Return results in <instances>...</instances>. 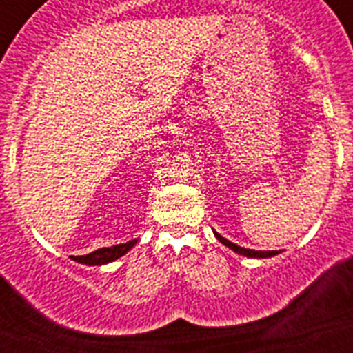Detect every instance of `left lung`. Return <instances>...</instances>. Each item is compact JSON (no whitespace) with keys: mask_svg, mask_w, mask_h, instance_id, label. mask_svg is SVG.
<instances>
[{"mask_svg":"<svg viewBox=\"0 0 353 353\" xmlns=\"http://www.w3.org/2000/svg\"><path fill=\"white\" fill-rule=\"evenodd\" d=\"M214 235L217 236V240H219L221 244H224V245H226V248L232 249V251L239 252V254H242V256H248V258H270V256H276V254H279V252H277V251H254V249L240 248V245L233 244V242H230V240H228V239L221 236L217 232H214Z\"/></svg>","mask_w":353,"mask_h":353,"instance_id":"8db88e82","label":"left lung"}]
</instances>
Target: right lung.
<instances>
[{"label": "right lung", "instance_id": "obj_1", "mask_svg": "<svg viewBox=\"0 0 353 353\" xmlns=\"http://www.w3.org/2000/svg\"><path fill=\"white\" fill-rule=\"evenodd\" d=\"M136 244H138V239L130 240V242H125V244L113 245V248L97 249V251L90 252V254H84V256H70V258L74 261H77V263L104 265V263H109V261H114V260H118V258H121L123 254H125V252H129Z\"/></svg>", "mask_w": 353, "mask_h": 353}]
</instances>
